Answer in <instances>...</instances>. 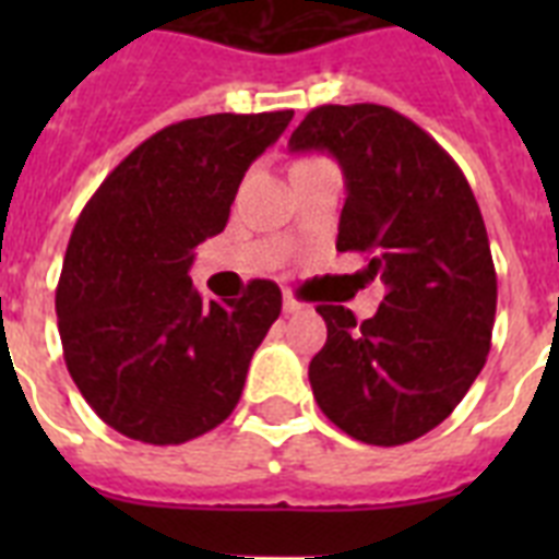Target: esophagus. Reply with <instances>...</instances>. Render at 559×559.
Here are the masks:
<instances>
[{
	"instance_id": "esophagus-1",
	"label": "esophagus",
	"mask_w": 559,
	"mask_h": 559,
	"mask_svg": "<svg viewBox=\"0 0 559 559\" xmlns=\"http://www.w3.org/2000/svg\"><path fill=\"white\" fill-rule=\"evenodd\" d=\"M301 310H307L305 301H301V298H298L296 293H289V289H284V313H301Z\"/></svg>"
}]
</instances>
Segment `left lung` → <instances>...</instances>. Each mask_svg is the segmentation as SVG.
<instances>
[{"instance_id":"obj_1","label":"left lung","mask_w":559,"mask_h":559,"mask_svg":"<svg viewBox=\"0 0 559 559\" xmlns=\"http://www.w3.org/2000/svg\"><path fill=\"white\" fill-rule=\"evenodd\" d=\"M289 151L340 162V252L366 254V281L385 287L357 324L319 305L328 342L310 385L342 432L397 447L447 420L485 368L496 319V270L485 219L452 156L415 121L380 104L316 107Z\"/></svg>"}]
</instances>
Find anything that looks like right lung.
Here are the masks:
<instances>
[{
    "label": "right lung",
    "instance_id": "obj_1",
    "mask_svg": "<svg viewBox=\"0 0 559 559\" xmlns=\"http://www.w3.org/2000/svg\"><path fill=\"white\" fill-rule=\"evenodd\" d=\"M293 109L188 118L142 142L74 223L57 284L66 368L83 400L133 441L186 443L235 412L281 289L202 301L193 249L228 223L246 170Z\"/></svg>",
    "mask_w": 559,
    "mask_h": 559
}]
</instances>
